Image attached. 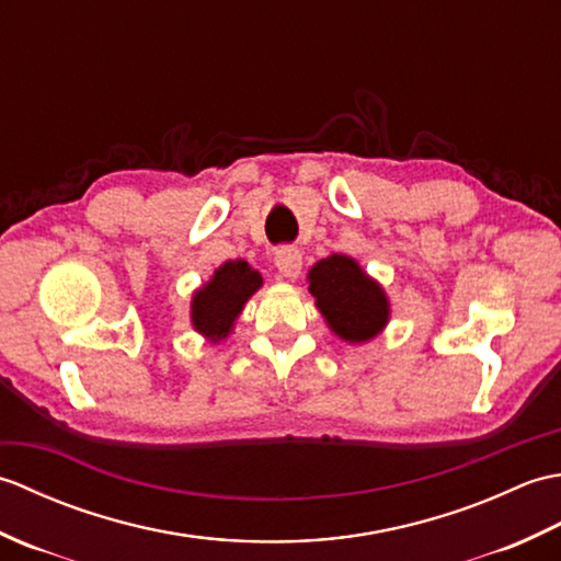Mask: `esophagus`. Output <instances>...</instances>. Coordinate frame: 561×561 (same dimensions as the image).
<instances>
[{
    "mask_svg": "<svg viewBox=\"0 0 561 561\" xmlns=\"http://www.w3.org/2000/svg\"><path fill=\"white\" fill-rule=\"evenodd\" d=\"M274 265H277V270L284 274V277L296 279L301 274V267H304L301 250L294 248V245L277 248V250H274Z\"/></svg>",
    "mask_w": 561,
    "mask_h": 561,
    "instance_id": "34e87169",
    "label": "esophagus"
}]
</instances>
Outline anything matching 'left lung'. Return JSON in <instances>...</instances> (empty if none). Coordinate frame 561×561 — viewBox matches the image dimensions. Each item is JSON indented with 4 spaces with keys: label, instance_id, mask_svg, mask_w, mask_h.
<instances>
[{
    "label": "left lung",
    "instance_id": "8db88e82",
    "mask_svg": "<svg viewBox=\"0 0 561 561\" xmlns=\"http://www.w3.org/2000/svg\"><path fill=\"white\" fill-rule=\"evenodd\" d=\"M308 291L330 330L344 342H368L388 325L390 301L383 287L350 255L318 260L308 272Z\"/></svg>",
    "mask_w": 561,
    "mask_h": 561
}]
</instances>
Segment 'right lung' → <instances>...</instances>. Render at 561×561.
<instances>
[{
	"mask_svg": "<svg viewBox=\"0 0 561 561\" xmlns=\"http://www.w3.org/2000/svg\"><path fill=\"white\" fill-rule=\"evenodd\" d=\"M262 287L260 272L245 260H229L214 272V277L193 294L190 318L193 328L209 342L229 337V332L241 316L245 301Z\"/></svg>",
	"mask_w": 561,
	"mask_h": 561,
	"instance_id": "add662e5",
	"label": "right lung"
}]
</instances>
